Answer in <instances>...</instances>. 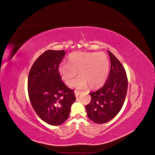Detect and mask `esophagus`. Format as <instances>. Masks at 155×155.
Instances as JSON below:
<instances>
[{"instance_id": "1", "label": "esophagus", "mask_w": 155, "mask_h": 155, "mask_svg": "<svg viewBox=\"0 0 155 155\" xmlns=\"http://www.w3.org/2000/svg\"><path fill=\"white\" fill-rule=\"evenodd\" d=\"M81 91H75V95H76V97H78L79 96V95L80 94H81Z\"/></svg>"}]
</instances>
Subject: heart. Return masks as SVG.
Instances as JSON below:
<instances>
[{
    "label": "heart",
    "instance_id": "obj_1",
    "mask_svg": "<svg viewBox=\"0 0 155 155\" xmlns=\"http://www.w3.org/2000/svg\"><path fill=\"white\" fill-rule=\"evenodd\" d=\"M69 63H62L59 73L67 84L71 83L79 72L81 76L71 83L74 87L82 88L89 85L92 88L102 87L109 76L110 61L103 52L76 51L68 57Z\"/></svg>",
    "mask_w": 155,
    "mask_h": 155
}]
</instances>
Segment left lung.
<instances>
[{
	"label": "left lung",
	"mask_w": 155,
	"mask_h": 155,
	"mask_svg": "<svg viewBox=\"0 0 155 155\" xmlns=\"http://www.w3.org/2000/svg\"><path fill=\"white\" fill-rule=\"evenodd\" d=\"M111 67L105 85L91 92V101L86 105L88 118L96 124H105L118 114L122 107L127 91L128 81L123 65L108 51Z\"/></svg>",
	"instance_id": "obj_1"
}]
</instances>
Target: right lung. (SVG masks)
I'll return each instance as SVG.
<instances>
[{
	"label": "right lung",
	"mask_w": 155,
	"mask_h": 155,
	"mask_svg": "<svg viewBox=\"0 0 155 155\" xmlns=\"http://www.w3.org/2000/svg\"><path fill=\"white\" fill-rule=\"evenodd\" d=\"M65 55L64 50L45 51L30 70L28 92L31 104L45 122L59 125L67 120L70 107L76 100L59 73V65Z\"/></svg>",
	"instance_id": "add662e5"
}]
</instances>
